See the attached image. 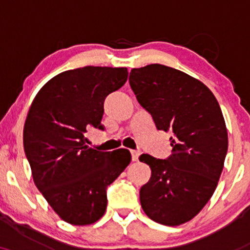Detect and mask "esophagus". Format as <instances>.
Here are the masks:
<instances>
[{
	"mask_svg": "<svg viewBox=\"0 0 250 250\" xmlns=\"http://www.w3.org/2000/svg\"><path fill=\"white\" fill-rule=\"evenodd\" d=\"M130 153H131V160H133V161H137V160H139V156L141 155V151L140 150H130Z\"/></svg>",
	"mask_w": 250,
	"mask_h": 250,
	"instance_id": "1",
	"label": "esophagus"
}]
</instances>
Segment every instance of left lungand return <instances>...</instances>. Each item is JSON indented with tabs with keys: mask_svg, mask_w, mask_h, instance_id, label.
Masks as SVG:
<instances>
[{
	"mask_svg": "<svg viewBox=\"0 0 250 250\" xmlns=\"http://www.w3.org/2000/svg\"><path fill=\"white\" fill-rule=\"evenodd\" d=\"M129 83L159 130L170 131L173 154L166 160L142 154L151 169L140 190L143 211L165 226H180L213 196L228 150L219 102L207 85L163 64L134 68Z\"/></svg>",
	"mask_w": 250,
	"mask_h": 250,
	"instance_id": "1",
	"label": "left lung"
}]
</instances>
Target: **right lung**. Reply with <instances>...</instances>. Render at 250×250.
I'll list each match as a JSON object with an SVG mask.
<instances>
[{
  "label": "right lung",
  "instance_id": "1",
  "mask_svg": "<svg viewBox=\"0 0 250 250\" xmlns=\"http://www.w3.org/2000/svg\"><path fill=\"white\" fill-rule=\"evenodd\" d=\"M128 79L127 68L83 67L54 76L31 103L24 153L35 186L65 222L87 226L107 208V187L130 163L127 149L100 151L85 145L89 128L103 129V103Z\"/></svg>",
  "mask_w": 250,
  "mask_h": 250
}]
</instances>
